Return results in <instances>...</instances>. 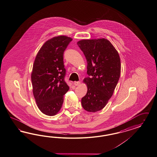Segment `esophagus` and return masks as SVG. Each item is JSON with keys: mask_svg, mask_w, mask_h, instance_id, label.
<instances>
[{"mask_svg": "<svg viewBox=\"0 0 157 157\" xmlns=\"http://www.w3.org/2000/svg\"><path fill=\"white\" fill-rule=\"evenodd\" d=\"M74 85H75V86H79V85H81V82H74Z\"/></svg>", "mask_w": 157, "mask_h": 157, "instance_id": "1", "label": "esophagus"}]
</instances>
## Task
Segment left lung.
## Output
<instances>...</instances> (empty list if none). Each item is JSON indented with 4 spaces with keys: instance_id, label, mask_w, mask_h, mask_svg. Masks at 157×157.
<instances>
[{
    "instance_id": "left-lung-1",
    "label": "left lung",
    "mask_w": 157,
    "mask_h": 157,
    "mask_svg": "<svg viewBox=\"0 0 157 157\" xmlns=\"http://www.w3.org/2000/svg\"><path fill=\"white\" fill-rule=\"evenodd\" d=\"M77 44L87 60L89 76L83 82L87 91L82 98L85 110H101L113 95L121 74V60L118 51L105 38L83 39Z\"/></svg>"
}]
</instances>
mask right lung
<instances>
[{
    "label": "right lung",
    "mask_w": 157,
    "mask_h": 157,
    "mask_svg": "<svg viewBox=\"0 0 157 157\" xmlns=\"http://www.w3.org/2000/svg\"><path fill=\"white\" fill-rule=\"evenodd\" d=\"M72 39L64 35L48 40L40 48L31 73L33 92L37 106L44 114L54 116L63 103L69 87L64 81L63 53Z\"/></svg>",
    "instance_id": "add662e5"
}]
</instances>
